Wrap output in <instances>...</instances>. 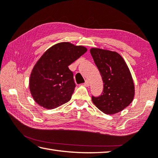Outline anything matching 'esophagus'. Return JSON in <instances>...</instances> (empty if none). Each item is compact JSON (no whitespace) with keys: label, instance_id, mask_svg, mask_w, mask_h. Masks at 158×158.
<instances>
[{"label":"esophagus","instance_id":"esophagus-1","mask_svg":"<svg viewBox=\"0 0 158 158\" xmlns=\"http://www.w3.org/2000/svg\"><path fill=\"white\" fill-rule=\"evenodd\" d=\"M84 85L86 86V87H88V86H89V82L88 80L86 79L85 81V83H84Z\"/></svg>","mask_w":158,"mask_h":158}]
</instances>
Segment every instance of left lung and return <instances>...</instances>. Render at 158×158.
I'll return each instance as SVG.
<instances>
[{"label":"left lung","instance_id":"left-lung-1","mask_svg":"<svg viewBox=\"0 0 158 158\" xmlns=\"http://www.w3.org/2000/svg\"><path fill=\"white\" fill-rule=\"evenodd\" d=\"M90 53L104 83L103 91L92 97L97 107L106 114H115L129 106L134 99L135 87L130 70L121 55L115 51L90 48Z\"/></svg>","mask_w":158,"mask_h":158}]
</instances>
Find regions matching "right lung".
Returning <instances> with one entry per match:
<instances>
[{
    "instance_id": "obj_1",
    "label": "right lung",
    "mask_w": 158,
    "mask_h": 158,
    "mask_svg": "<svg viewBox=\"0 0 158 158\" xmlns=\"http://www.w3.org/2000/svg\"><path fill=\"white\" fill-rule=\"evenodd\" d=\"M83 46L60 42L47 49L35 63L29 77V89L39 106L52 110L69 102L75 91L69 66L87 51Z\"/></svg>"
}]
</instances>
